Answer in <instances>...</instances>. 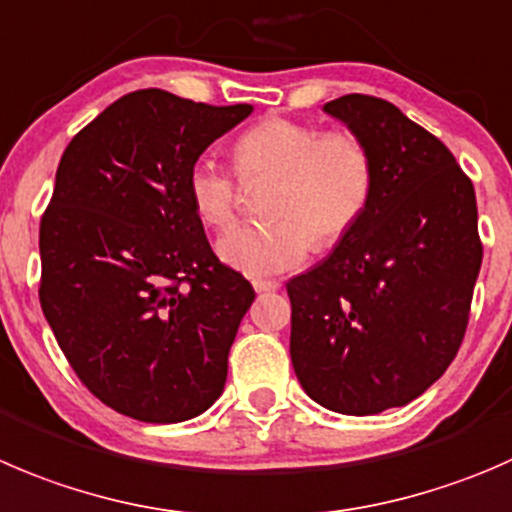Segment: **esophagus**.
Here are the masks:
<instances>
[{
  "label": "esophagus",
  "mask_w": 512,
  "mask_h": 512,
  "mask_svg": "<svg viewBox=\"0 0 512 512\" xmlns=\"http://www.w3.org/2000/svg\"><path fill=\"white\" fill-rule=\"evenodd\" d=\"M252 287H255V292H275L277 287H280V282H277V280H262V277H257V280H252Z\"/></svg>",
  "instance_id": "34e87169"
}]
</instances>
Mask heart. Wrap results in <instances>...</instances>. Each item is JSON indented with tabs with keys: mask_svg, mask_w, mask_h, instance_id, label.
I'll return each instance as SVG.
<instances>
[{
	"mask_svg": "<svg viewBox=\"0 0 512 512\" xmlns=\"http://www.w3.org/2000/svg\"><path fill=\"white\" fill-rule=\"evenodd\" d=\"M245 182L270 180V220L242 225L220 240L227 265L255 277L300 267L312 245L335 247L365 217L375 195V162L355 132H327L302 119L267 117L240 132L232 145ZM187 195L202 225L227 230L240 207V178L212 155L187 170Z\"/></svg>",
	"mask_w": 512,
	"mask_h": 512,
	"instance_id": "b5f03b06",
	"label": "heart"
}]
</instances>
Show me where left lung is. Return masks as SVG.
<instances>
[{"label": "left lung", "mask_w": 512, "mask_h": 512, "mask_svg": "<svg viewBox=\"0 0 512 512\" xmlns=\"http://www.w3.org/2000/svg\"><path fill=\"white\" fill-rule=\"evenodd\" d=\"M325 112L367 145L375 195L325 262L287 282L290 355L315 403L375 415L423 395L463 345L478 205L453 152L393 102L345 94Z\"/></svg>", "instance_id": "8db88e82"}]
</instances>
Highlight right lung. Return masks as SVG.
<instances>
[{
    "mask_svg": "<svg viewBox=\"0 0 512 512\" xmlns=\"http://www.w3.org/2000/svg\"><path fill=\"white\" fill-rule=\"evenodd\" d=\"M252 112L137 89L79 130L39 222V302L84 388L142 423L205 413L255 300L187 195L192 162Z\"/></svg>",
    "mask_w": 512,
    "mask_h": 512,
    "instance_id": "add662e5",
    "label": "right lung"
}]
</instances>
